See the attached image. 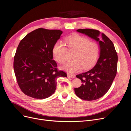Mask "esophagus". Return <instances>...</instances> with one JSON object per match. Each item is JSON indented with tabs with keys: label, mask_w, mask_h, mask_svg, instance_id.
<instances>
[{
	"label": "esophagus",
	"mask_w": 131,
	"mask_h": 131,
	"mask_svg": "<svg viewBox=\"0 0 131 131\" xmlns=\"http://www.w3.org/2000/svg\"><path fill=\"white\" fill-rule=\"evenodd\" d=\"M67 77L69 78H72V79H73V78H75V76L74 75H73V74H67Z\"/></svg>",
	"instance_id": "esophagus-1"
}]
</instances>
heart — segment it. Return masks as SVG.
<instances>
[{"instance_id":"b5f03b06","label":"heart","mask_w":131,"mask_h":131,"mask_svg":"<svg viewBox=\"0 0 131 131\" xmlns=\"http://www.w3.org/2000/svg\"><path fill=\"white\" fill-rule=\"evenodd\" d=\"M67 47L70 50L76 51L74 55V60L68 62L62 69L69 73L81 71L82 68L87 70L93 66L98 59L100 53V46L96 41H90L86 37L74 34L66 38ZM67 48L61 41L57 42L53 48L52 52L55 60L63 64L67 59Z\"/></svg>"}]
</instances>
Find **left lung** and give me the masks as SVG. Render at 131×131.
Returning a JSON list of instances; mask_svg holds the SVG:
<instances>
[{
	"instance_id": "obj_1",
	"label": "left lung",
	"mask_w": 131,
	"mask_h": 131,
	"mask_svg": "<svg viewBox=\"0 0 131 131\" xmlns=\"http://www.w3.org/2000/svg\"><path fill=\"white\" fill-rule=\"evenodd\" d=\"M77 31L95 39L100 46L99 58L96 65L89 71L77 75L82 83L80 87L74 88L80 99L95 100L104 96L111 86L117 74V53L112 42L104 34L92 29Z\"/></svg>"
}]
</instances>
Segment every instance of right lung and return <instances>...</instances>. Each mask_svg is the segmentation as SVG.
I'll return each instance as SVG.
<instances>
[{
	"instance_id": "obj_1",
	"label": "right lung",
	"mask_w": 131,
	"mask_h": 131,
	"mask_svg": "<svg viewBox=\"0 0 131 131\" xmlns=\"http://www.w3.org/2000/svg\"><path fill=\"white\" fill-rule=\"evenodd\" d=\"M62 31L38 28L20 41L14 58L17 82L26 95L37 99L50 97L55 92L57 79L67 77L58 71L52 50Z\"/></svg>"
}]
</instances>
